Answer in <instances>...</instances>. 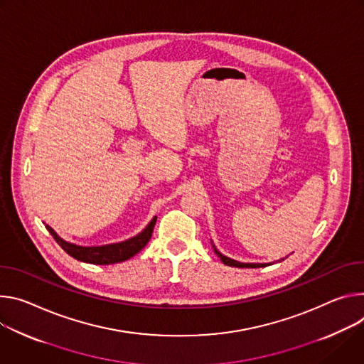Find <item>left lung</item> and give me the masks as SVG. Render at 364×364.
Returning <instances> with one entry per match:
<instances>
[{
  "instance_id": "1",
  "label": "left lung",
  "mask_w": 364,
  "mask_h": 364,
  "mask_svg": "<svg viewBox=\"0 0 364 364\" xmlns=\"http://www.w3.org/2000/svg\"><path fill=\"white\" fill-rule=\"evenodd\" d=\"M213 247H214V252L217 253V256L221 259V262L224 263V264H227V266H232V267H250V269H256V267H266V266H270L272 263H241V262H237V260H232V259H230V257H227V256H224V255H221L217 249H215V246L213 245ZM284 260V259H280V262Z\"/></svg>"
}]
</instances>
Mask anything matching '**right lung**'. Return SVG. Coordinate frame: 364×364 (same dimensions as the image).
I'll return each instance as SVG.
<instances>
[{
	"mask_svg": "<svg viewBox=\"0 0 364 364\" xmlns=\"http://www.w3.org/2000/svg\"><path fill=\"white\" fill-rule=\"evenodd\" d=\"M156 220L157 217H153V220L147 224V227L136 237H132L126 241H121V243L94 246V247H84V246H76V245L68 243V241H65L55 232L52 227L46 225V228L53 235L56 243L73 259L79 262L91 263V264H112V263L126 262L132 259L134 255H137L141 249H144V246L149 243V240L151 237Z\"/></svg>",
	"mask_w": 364,
	"mask_h": 364,
	"instance_id": "right-lung-1",
	"label": "right lung"
}]
</instances>
